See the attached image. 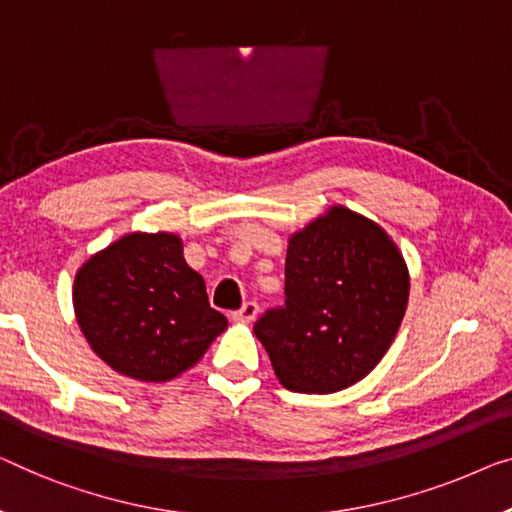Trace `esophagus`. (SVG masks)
I'll use <instances>...</instances> for the list:
<instances>
[{
	"label": "esophagus",
	"instance_id": "1",
	"mask_svg": "<svg viewBox=\"0 0 512 512\" xmlns=\"http://www.w3.org/2000/svg\"><path fill=\"white\" fill-rule=\"evenodd\" d=\"M257 312H259V305L255 301H248L234 312L232 319H234V322H241V324H250L257 317Z\"/></svg>",
	"mask_w": 512,
	"mask_h": 512
}]
</instances>
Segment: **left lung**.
Returning <instances> with one entry per match:
<instances>
[{
	"label": "left lung",
	"instance_id": "obj_1",
	"mask_svg": "<svg viewBox=\"0 0 512 512\" xmlns=\"http://www.w3.org/2000/svg\"><path fill=\"white\" fill-rule=\"evenodd\" d=\"M285 308L255 335L287 391L329 395L368 377L407 312L409 266L375 220L333 204L287 241Z\"/></svg>",
	"mask_w": 512,
	"mask_h": 512
}]
</instances>
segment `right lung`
Instances as JSON below:
<instances>
[{"label":"right lung","mask_w":512,"mask_h":512,"mask_svg":"<svg viewBox=\"0 0 512 512\" xmlns=\"http://www.w3.org/2000/svg\"><path fill=\"white\" fill-rule=\"evenodd\" d=\"M73 310L105 365L154 384L193 368L227 329L174 232H128L91 255L75 273Z\"/></svg>","instance_id":"obj_1"}]
</instances>
